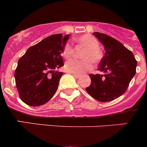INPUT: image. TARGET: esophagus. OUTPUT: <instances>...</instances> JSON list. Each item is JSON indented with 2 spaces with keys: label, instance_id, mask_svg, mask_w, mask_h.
<instances>
[{
  "label": "esophagus",
  "instance_id": "34e87169",
  "mask_svg": "<svg viewBox=\"0 0 147 147\" xmlns=\"http://www.w3.org/2000/svg\"><path fill=\"white\" fill-rule=\"evenodd\" d=\"M72 75H73V76L75 77V78H80V75H76V74H73V73H71Z\"/></svg>",
  "mask_w": 147,
  "mask_h": 147
}]
</instances>
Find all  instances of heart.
<instances>
[{
    "instance_id": "b5f03b06",
    "label": "heart",
    "mask_w": 147,
    "mask_h": 147,
    "mask_svg": "<svg viewBox=\"0 0 147 147\" xmlns=\"http://www.w3.org/2000/svg\"><path fill=\"white\" fill-rule=\"evenodd\" d=\"M77 42L80 45L86 48L83 51L82 57L83 59H71L65 64V69L70 73L81 75L87 71L90 70L93 67V63L100 61L102 57V53L98 49L99 43L94 37L90 35H84L76 39ZM72 48L69 42L64 46L62 54L65 59H69L72 56Z\"/></svg>"
}]
</instances>
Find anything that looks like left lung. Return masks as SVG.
<instances>
[{"label": "left lung", "instance_id": "obj_1", "mask_svg": "<svg viewBox=\"0 0 147 147\" xmlns=\"http://www.w3.org/2000/svg\"><path fill=\"white\" fill-rule=\"evenodd\" d=\"M94 35L105 47L98 68L105 74L89 75L91 83L86 90L97 101H111L126 91L136 74L137 61L132 52L116 39L101 32Z\"/></svg>", "mask_w": 147, "mask_h": 147}]
</instances>
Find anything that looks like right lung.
I'll use <instances>...</instances> for the list:
<instances>
[{
	"label": "right lung",
	"mask_w": 147,
	"mask_h": 147,
	"mask_svg": "<svg viewBox=\"0 0 147 147\" xmlns=\"http://www.w3.org/2000/svg\"><path fill=\"white\" fill-rule=\"evenodd\" d=\"M69 35L55 34L29 48L18 61L14 73L16 88L23 102L38 107L47 103L58 88L63 73L61 53Z\"/></svg>",
	"instance_id": "1"
}]
</instances>
